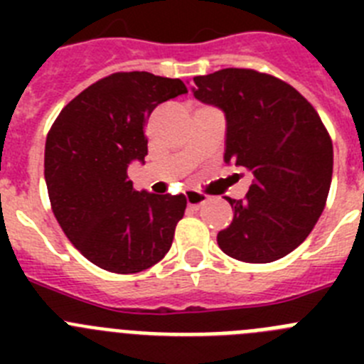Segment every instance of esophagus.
I'll list each match as a JSON object with an SVG mask.
<instances>
[{
  "label": "esophagus",
  "instance_id": "esophagus-1",
  "mask_svg": "<svg viewBox=\"0 0 364 364\" xmlns=\"http://www.w3.org/2000/svg\"><path fill=\"white\" fill-rule=\"evenodd\" d=\"M186 200H188L189 208L198 210L200 205H204L205 202H208V197H205L204 193H198L195 191V189H188V191H186Z\"/></svg>",
  "mask_w": 364,
  "mask_h": 364
}]
</instances>
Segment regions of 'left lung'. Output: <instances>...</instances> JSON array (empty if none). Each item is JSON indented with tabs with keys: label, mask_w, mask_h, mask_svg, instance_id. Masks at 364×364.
<instances>
[{
	"label": "left lung",
	"mask_w": 364,
	"mask_h": 364,
	"mask_svg": "<svg viewBox=\"0 0 364 364\" xmlns=\"http://www.w3.org/2000/svg\"><path fill=\"white\" fill-rule=\"evenodd\" d=\"M195 98L226 114L224 162L253 173L233 220L218 231L226 255L264 264L282 259L319 220L332 184L333 147L319 114L297 89L253 69L193 78Z\"/></svg>",
	"instance_id": "8db88e82"
}]
</instances>
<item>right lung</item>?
Returning a JSON list of instances; mask_svg holds the SVG:
<instances>
[{"label":"right lung","mask_w":364,"mask_h":364,"mask_svg":"<svg viewBox=\"0 0 364 364\" xmlns=\"http://www.w3.org/2000/svg\"><path fill=\"white\" fill-rule=\"evenodd\" d=\"M184 82L151 73H114L62 109L45 142V182L67 239L92 264L138 273L166 257L184 217V195L136 191L131 162L147 154L146 120L186 95Z\"/></svg>","instance_id":"right-lung-1"}]
</instances>
